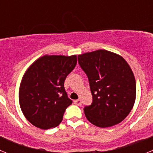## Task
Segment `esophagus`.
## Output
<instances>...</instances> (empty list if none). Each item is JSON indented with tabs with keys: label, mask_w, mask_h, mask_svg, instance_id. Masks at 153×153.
I'll return each instance as SVG.
<instances>
[{
	"label": "esophagus",
	"mask_w": 153,
	"mask_h": 153,
	"mask_svg": "<svg viewBox=\"0 0 153 153\" xmlns=\"http://www.w3.org/2000/svg\"><path fill=\"white\" fill-rule=\"evenodd\" d=\"M74 103L76 105H77V106H80L81 104H82V102H81L80 100H74Z\"/></svg>",
	"instance_id": "1"
}]
</instances>
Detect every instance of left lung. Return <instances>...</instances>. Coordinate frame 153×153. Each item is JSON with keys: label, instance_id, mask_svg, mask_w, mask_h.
I'll return each mask as SVG.
<instances>
[{"label": "left lung", "instance_id": "obj_1", "mask_svg": "<svg viewBox=\"0 0 153 153\" xmlns=\"http://www.w3.org/2000/svg\"><path fill=\"white\" fill-rule=\"evenodd\" d=\"M90 82L93 102L84 108L86 119L101 128L120 123L134 106L136 85L132 69L123 56L106 50L78 55Z\"/></svg>", "mask_w": 153, "mask_h": 153}]
</instances>
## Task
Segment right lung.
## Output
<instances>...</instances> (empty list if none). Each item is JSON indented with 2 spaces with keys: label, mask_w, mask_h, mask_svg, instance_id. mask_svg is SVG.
Instances as JSON below:
<instances>
[{
  "label": "right lung",
  "mask_w": 153,
  "mask_h": 153,
  "mask_svg": "<svg viewBox=\"0 0 153 153\" xmlns=\"http://www.w3.org/2000/svg\"><path fill=\"white\" fill-rule=\"evenodd\" d=\"M76 62V55H44L28 67L20 85L19 103L32 125L48 129L61 123L65 110L72 104L64 81Z\"/></svg>",
  "instance_id": "right-lung-1"
}]
</instances>
